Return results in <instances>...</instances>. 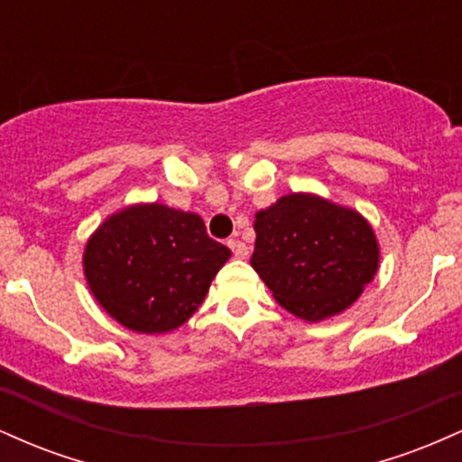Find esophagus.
<instances>
[{
	"instance_id": "obj_1",
	"label": "esophagus",
	"mask_w": 462,
	"mask_h": 462,
	"mask_svg": "<svg viewBox=\"0 0 462 462\" xmlns=\"http://www.w3.org/2000/svg\"><path fill=\"white\" fill-rule=\"evenodd\" d=\"M227 247L232 249V254H235L236 258H247L249 249H247L245 243L238 241V238H230V241H227Z\"/></svg>"
}]
</instances>
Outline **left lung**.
I'll list each match as a JSON object with an SVG mask.
<instances>
[{
    "label": "left lung",
    "mask_w": 462,
    "mask_h": 462,
    "mask_svg": "<svg viewBox=\"0 0 462 462\" xmlns=\"http://www.w3.org/2000/svg\"><path fill=\"white\" fill-rule=\"evenodd\" d=\"M252 267L275 301L321 321L358 300L378 269L374 230L356 210L317 195H284L254 221Z\"/></svg>",
    "instance_id": "1"
}]
</instances>
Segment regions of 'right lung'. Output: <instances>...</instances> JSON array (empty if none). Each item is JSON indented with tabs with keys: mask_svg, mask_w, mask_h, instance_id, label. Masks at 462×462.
<instances>
[{
	"mask_svg": "<svg viewBox=\"0 0 462 462\" xmlns=\"http://www.w3.org/2000/svg\"><path fill=\"white\" fill-rule=\"evenodd\" d=\"M230 249L193 213L139 204L104 221L87 243L95 300L128 330L161 334L193 317Z\"/></svg>",
	"mask_w": 462,
	"mask_h": 462,
	"instance_id": "1",
	"label": "right lung"
}]
</instances>
